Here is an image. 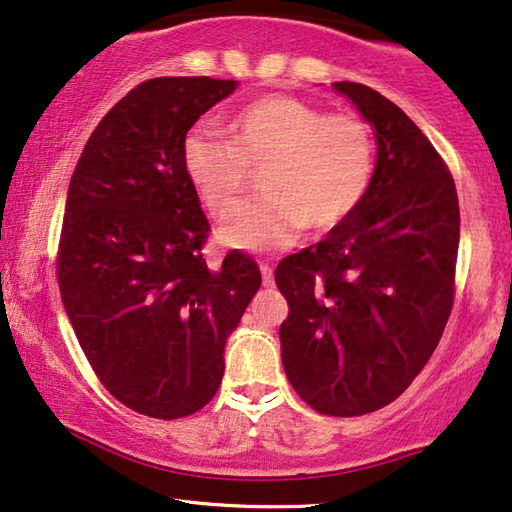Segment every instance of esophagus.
<instances>
[{
	"label": "esophagus",
	"instance_id": "esophagus-1",
	"mask_svg": "<svg viewBox=\"0 0 512 512\" xmlns=\"http://www.w3.org/2000/svg\"><path fill=\"white\" fill-rule=\"evenodd\" d=\"M259 271H262V282L264 287H273V269L266 262L259 264Z\"/></svg>",
	"mask_w": 512,
	"mask_h": 512
}]
</instances>
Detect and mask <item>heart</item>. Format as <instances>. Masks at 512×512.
Segmentation results:
<instances>
[{"instance_id": "heart-1", "label": "heart", "mask_w": 512, "mask_h": 512, "mask_svg": "<svg viewBox=\"0 0 512 512\" xmlns=\"http://www.w3.org/2000/svg\"><path fill=\"white\" fill-rule=\"evenodd\" d=\"M227 136L191 129L184 168L205 207L230 216L262 168L264 198L223 225L232 248H287L303 234L344 225L367 200L376 175L371 127L351 113H328L298 97L264 95L234 111Z\"/></svg>"}]
</instances>
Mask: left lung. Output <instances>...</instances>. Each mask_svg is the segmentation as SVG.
<instances>
[{"label": "left lung", "mask_w": 512, "mask_h": 512, "mask_svg": "<svg viewBox=\"0 0 512 512\" xmlns=\"http://www.w3.org/2000/svg\"><path fill=\"white\" fill-rule=\"evenodd\" d=\"M376 136L367 200L312 248L282 259V367L321 415H367L431 360L453 305L460 209L449 168L405 113L373 88L332 84Z\"/></svg>", "instance_id": "left-lung-1"}]
</instances>
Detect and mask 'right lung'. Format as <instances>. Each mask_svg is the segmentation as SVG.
Segmentation results:
<instances>
[{
	"label": "right lung",
	"instance_id": "right-lung-1",
	"mask_svg": "<svg viewBox=\"0 0 512 512\" xmlns=\"http://www.w3.org/2000/svg\"><path fill=\"white\" fill-rule=\"evenodd\" d=\"M239 81L157 77L129 91L72 173L61 300L102 385L134 412L177 419L214 399L225 342L262 285L232 250L202 259L209 223L184 168L186 132Z\"/></svg>",
	"mask_w": 512,
	"mask_h": 512
}]
</instances>
